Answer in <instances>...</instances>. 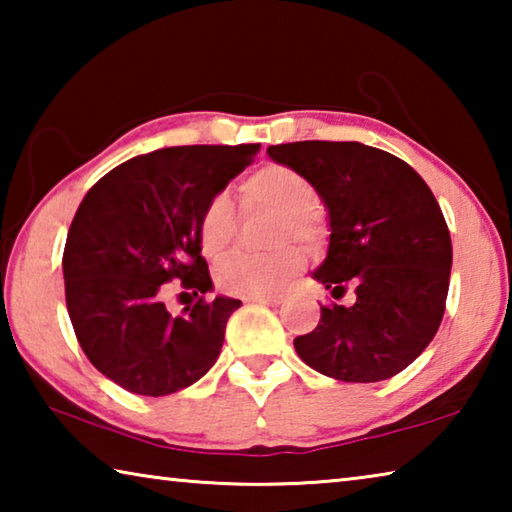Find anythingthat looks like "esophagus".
<instances>
[{"mask_svg": "<svg viewBox=\"0 0 512 512\" xmlns=\"http://www.w3.org/2000/svg\"><path fill=\"white\" fill-rule=\"evenodd\" d=\"M248 302H262V305H280L282 298L280 296H257V298H248Z\"/></svg>", "mask_w": 512, "mask_h": 512, "instance_id": "obj_1", "label": "esophagus"}]
</instances>
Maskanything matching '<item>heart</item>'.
Wrapping results in <instances>:
<instances>
[{
	"instance_id": "obj_1",
	"label": "heart",
	"mask_w": 512,
	"mask_h": 512,
	"mask_svg": "<svg viewBox=\"0 0 512 512\" xmlns=\"http://www.w3.org/2000/svg\"><path fill=\"white\" fill-rule=\"evenodd\" d=\"M314 185L300 171L280 162H268L248 173L241 183V205L275 210L273 253H237L223 259L216 268V282L228 296L257 298L275 296L289 287L305 271L307 257L302 248L289 241H300L309 250L325 244L327 223L314 205ZM198 244L205 257L219 259L232 246L237 235L235 205L225 194H214L198 216Z\"/></svg>"
}]
</instances>
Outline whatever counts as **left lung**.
Returning a JSON list of instances; mask_svg holds the SVG:
<instances>
[{"mask_svg":"<svg viewBox=\"0 0 512 512\" xmlns=\"http://www.w3.org/2000/svg\"><path fill=\"white\" fill-rule=\"evenodd\" d=\"M300 171L329 210V250L314 273L334 298L354 289L352 307L320 305V320L296 336L298 357L339 381L391 379L420 357L445 314L452 237L420 173L359 142L268 146Z\"/></svg>","mask_w":512,"mask_h":512,"instance_id":"left-lung-1","label":"left lung"}]
</instances>
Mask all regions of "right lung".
Listing matches in <instances>:
<instances>
[{"label": "right lung", "mask_w": 512, "mask_h": 512, "mask_svg": "<svg viewBox=\"0 0 512 512\" xmlns=\"http://www.w3.org/2000/svg\"><path fill=\"white\" fill-rule=\"evenodd\" d=\"M259 144L169 146L119 164L74 214L63 253L65 302L85 357L137 395L192 386L219 359L235 298L205 300L203 205L253 164ZM180 279L197 296L183 317L161 302Z\"/></svg>", "instance_id": "1"}]
</instances>
